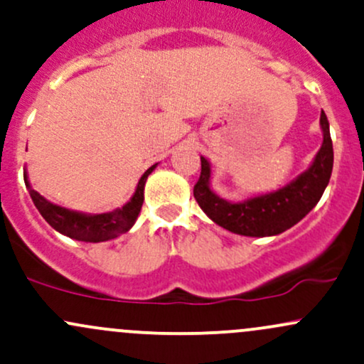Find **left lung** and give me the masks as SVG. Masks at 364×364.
I'll return each instance as SVG.
<instances>
[{
    "mask_svg": "<svg viewBox=\"0 0 364 364\" xmlns=\"http://www.w3.org/2000/svg\"><path fill=\"white\" fill-rule=\"evenodd\" d=\"M323 146L314 163L300 177L276 193L229 203L210 189V165L201 158V175L194 186V198L201 210L220 228L241 236H276L293 228L318 205L333 170V144L330 123L321 112Z\"/></svg>",
    "mask_w": 364,
    "mask_h": 364,
    "instance_id": "obj_1",
    "label": "left lung"
}]
</instances>
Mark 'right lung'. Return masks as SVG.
I'll return each instance as SVG.
<instances>
[{
  "label": "right lung",
  "instance_id": "right-lung-1",
  "mask_svg": "<svg viewBox=\"0 0 364 364\" xmlns=\"http://www.w3.org/2000/svg\"><path fill=\"white\" fill-rule=\"evenodd\" d=\"M154 168L156 165H152L149 170L140 177L134 198H132L123 208L99 215L77 213L71 212V210L62 208V206L53 205V203L46 201L38 191H34L33 187L29 186L27 177L26 183L27 187H29V194L34 206H36L38 212L43 215V218H45L53 229L58 230L60 234L73 237V240L85 241V243H100V241L112 240V237L127 232V230L135 224L144 203V186H146L147 177H149V173Z\"/></svg>",
  "mask_w": 364,
  "mask_h": 364
}]
</instances>
